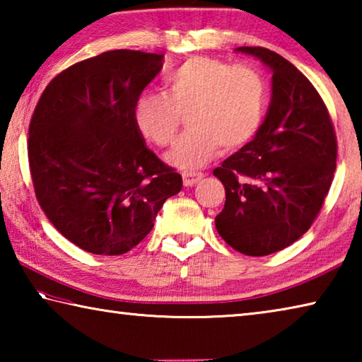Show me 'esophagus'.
I'll return each mask as SVG.
<instances>
[{
	"label": "esophagus",
	"instance_id": "esophagus-1",
	"mask_svg": "<svg viewBox=\"0 0 362 362\" xmlns=\"http://www.w3.org/2000/svg\"><path fill=\"white\" fill-rule=\"evenodd\" d=\"M182 177H183V185L193 187L194 183H198L201 179H203L204 174L203 173H194V170H183Z\"/></svg>",
	"mask_w": 362,
	"mask_h": 362
}]
</instances>
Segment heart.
I'll return each instance as SVG.
<instances>
[{
	"mask_svg": "<svg viewBox=\"0 0 362 362\" xmlns=\"http://www.w3.org/2000/svg\"><path fill=\"white\" fill-rule=\"evenodd\" d=\"M267 108L265 79L249 65L192 57L164 79V94H142L134 107L140 134L158 146L173 144L182 116L189 129L168 153L182 169L209 163L218 146L231 151L252 140Z\"/></svg>",
	"mask_w": 362,
	"mask_h": 362,
	"instance_id": "1",
	"label": "heart"
}]
</instances>
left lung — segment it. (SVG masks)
Masks as SVG:
<instances>
[{
  "mask_svg": "<svg viewBox=\"0 0 362 362\" xmlns=\"http://www.w3.org/2000/svg\"><path fill=\"white\" fill-rule=\"evenodd\" d=\"M236 51L269 66L273 93L255 137L214 169L226 198L216 228L238 252L262 257L315 222L334 179L337 139L326 103L289 60L260 46Z\"/></svg>",
  "mask_w": 362,
  "mask_h": 362,
  "instance_id": "8db88e82",
  "label": "left lung"
}]
</instances>
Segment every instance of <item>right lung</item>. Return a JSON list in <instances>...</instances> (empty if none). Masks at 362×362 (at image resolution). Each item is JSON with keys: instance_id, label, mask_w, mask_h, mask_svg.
<instances>
[{"instance_id": "obj_1", "label": "right lung", "mask_w": 362, "mask_h": 362, "mask_svg": "<svg viewBox=\"0 0 362 362\" xmlns=\"http://www.w3.org/2000/svg\"><path fill=\"white\" fill-rule=\"evenodd\" d=\"M163 59L102 52L59 73L36 103L28 129L36 199L57 231L90 254L136 247L182 189V175L145 145L134 121Z\"/></svg>"}]
</instances>
